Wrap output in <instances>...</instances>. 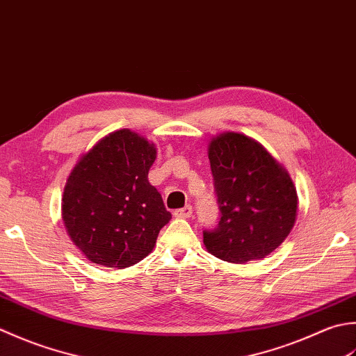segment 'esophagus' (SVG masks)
Instances as JSON below:
<instances>
[{
    "instance_id": "1",
    "label": "esophagus",
    "mask_w": 356,
    "mask_h": 356,
    "mask_svg": "<svg viewBox=\"0 0 356 356\" xmlns=\"http://www.w3.org/2000/svg\"><path fill=\"white\" fill-rule=\"evenodd\" d=\"M177 218H191L192 216V206L191 204H186L183 209H177L175 213Z\"/></svg>"
}]
</instances>
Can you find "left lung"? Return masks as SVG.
<instances>
[{
    "mask_svg": "<svg viewBox=\"0 0 356 356\" xmlns=\"http://www.w3.org/2000/svg\"><path fill=\"white\" fill-rule=\"evenodd\" d=\"M209 161L220 221L202 230L206 249L236 264L267 257L295 224L298 197L289 173L255 140L234 132L213 138Z\"/></svg>",
    "mask_w": 356,
    "mask_h": 356,
    "instance_id": "1",
    "label": "left lung"
}]
</instances>
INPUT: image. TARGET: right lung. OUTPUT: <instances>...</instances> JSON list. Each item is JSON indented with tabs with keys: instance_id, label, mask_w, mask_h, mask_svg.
<instances>
[{
	"instance_id": "obj_1",
	"label": "right lung",
	"mask_w": 356,
	"mask_h": 356,
	"mask_svg": "<svg viewBox=\"0 0 356 356\" xmlns=\"http://www.w3.org/2000/svg\"><path fill=\"white\" fill-rule=\"evenodd\" d=\"M155 158L154 144L122 129L98 141L70 172L63 221L92 263L124 269L154 249L172 218L147 179Z\"/></svg>"
}]
</instances>
